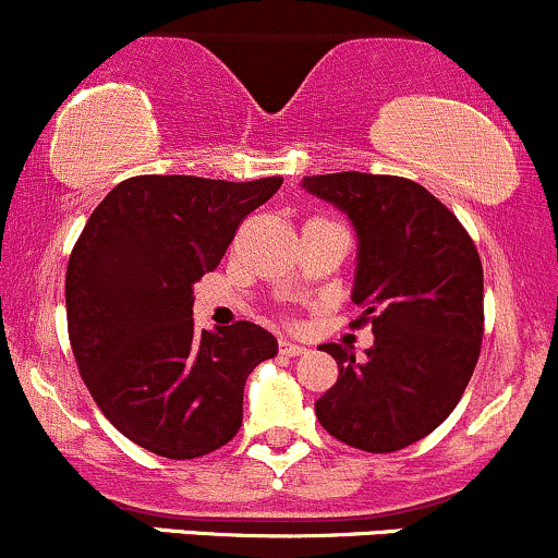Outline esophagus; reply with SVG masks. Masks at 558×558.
<instances>
[{"label": "esophagus", "instance_id": "1", "mask_svg": "<svg viewBox=\"0 0 558 558\" xmlns=\"http://www.w3.org/2000/svg\"><path fill=\"white\" fill-rule=\"evenodd\" d=\"M280 354L283 356H301V354H310V349L301 343H293V341H280Z\"/></svg>", "mask_w": 558, "mask_h": 558}]
</instances>
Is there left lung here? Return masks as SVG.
Masks as SVG:
<instances>
[{
    "mask_svg": "<svg viewBox=\"0 0 558 558\" xmlns=\"http://www.w3.org/2000/svg\"><path fill=\"white\" fill-rule=\"evenodd\" d=\"M351 220V301L375 341L354 351L323 343L338 380L315 401L332 438L388 453L425 438L462 399L483 341V265L462 222L425 185L373 172L301 181Z\"/></svg>",
    "mask_w": 558,
    "mask_h": 558,
    "instance_id": "8db88e82",
    "label": "left lung"
}]
</instances>
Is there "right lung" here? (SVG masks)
Wrapping results in <instances>:
<instances>
[{"label":"right lung","mask_w":558,"mask_h":558,"mask_svg":"<svg viewBox=\"0 0 558 558\" xmlns=\"http://www.w3.org/2000/svg\"><path fill=\"white\" fill-rule=\"evenodd\" d=\"M283 178H128L101 198L68 262V332L81 377L125 438L196 459L241 427L243 386L278 354L272 332L194 328V283Z\"/></svg>","instance_id":"obj_1"}]
</instances>
